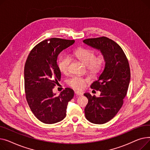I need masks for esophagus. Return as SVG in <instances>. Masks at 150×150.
<instances>
[{
  "label": "esophagus",
  "mask_w": 150,
  "mask_h": 150,
  "mask_svg": "<svg viewBox=\"0 0 150 150\" xmlns=\"http://www.w3.org/2000/svg\"><path fill=\"white\" fill-rule=\"evenodd\" d=\"M75 94H76V96H82V93L81 92H79V91H75Z\"/></svg>",
  "instance_id": "34e87169"
}]
</instances>
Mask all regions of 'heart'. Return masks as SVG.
Returning a JSON list of instances; mask_svg holds the SVG:
<instances>
[{
	"instance_id": "1",
	"label": "heart",
	"mask_w": 150,
	"mask_h": 150,
	"mask_svg": "<svg viewBox=\"0 0 150 150\" xmlns=\"http://www.w3.org/2000/svg\"><path fill=\"white\" fill-rule=\"evenodd\" d=\"M76 56L82 62L88 67L89 71L93 74H98L105 64V58L103 55L96 57L94 50L88 48H79L75 51ZM71 62V57L69 55L61 56L58 60V68L60 71L66 74L69 70V66ZM87 82L85 79L74 76L68 81V84L77 90H82Z\"/></svg>"
}]
</instances>
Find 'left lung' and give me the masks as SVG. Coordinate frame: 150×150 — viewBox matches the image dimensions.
Instances as JSON below:
<instances>
[{
    "label": "left lung",
    "instance_id": "left-lung-1",
    "mask_svg": "<svg viewBox=\"0 0 150 150\" xmlns=\"http://www.w3.org/2000/svg\"><path fill=\"white\" fill-rule=\"evenodd\" d=\"M83 42L100 51L105 58L102 73L91 85V88L100 91V96L84 94L88 99L85 108L86 119L103 124L115 116L122 106L130 81L129 63L121 47L109 38L87 39Z\"/></svg>",
    "mask_w": 150,
    "mask_h": 150
}]
</instances>
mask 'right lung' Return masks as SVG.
Returning <instances> with one entry per match:
<instances>
[{"label": "right lung", "mask_w": 150, "mask_h": 150, "mask_svg": "<svg viewBox=\"0 0 150 150\" xmlns=\"http://www.w3.org/2000/svg\"><path fill=\"white\" fill-rule=\"evenodd\" d=\"M74 42L59 38L43 40L33 48L25 62L26 99L34 116L45 124H55L63 120L68 103L74 97V91L69 88L59 96L52 89L61 78L57 57Z\"/></svg>", "instance_id": "obj_1"}]
</instances>
